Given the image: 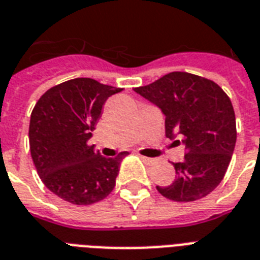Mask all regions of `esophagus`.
Instances as JSON below:
<instances>
[{
  "instance_id": "esophagus-1",
  "label": "esophagus",
  "mask_w": 260,
  "mask_h": 260,
  "mask_svg": "<svg viewBox=\"0 0 260 260\" xmlns=\"http://www.w3.org/2000/svg\"><path fill=\"white\" fill-rule=\"evenodd\" d=\"M142 158V160L146 165H148V166H154V165H156V159H152V158H147V156H140Z\"/></svg>"
}]
</instances>
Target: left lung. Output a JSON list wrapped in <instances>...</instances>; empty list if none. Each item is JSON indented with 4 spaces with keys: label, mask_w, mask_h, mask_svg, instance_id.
Segmentation results:
<instances>
[{
    "label": "left lung",
    "mask_w": 260,
    "mask_h": 260,
    "mask_svg": "<svg viewBox=\"0 0 260 260\" xmlns=\"http://www.w3.org/2000/svg\"><path fill=\"white\" fill-rule=\"evenodd\" d=\"M135 91L155 104L166 116V136L182 139L185 158L173 163L175 179L156 186L163 197L177 202L197 201L222 181L236 143V118L232 102L210 79L182 71L166 74Z\"/></svg>",
    "instance_id": "left-lung-1"
}]
</instances>
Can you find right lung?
<instances>
[{
  "label": "right lung",
  "instance_id": "obj_1",
  "mask_svg": "<svg viewBox=\"0 0 260 260\" xmlns=\"http://www.w3.org/2000/svg\"><path fill=\"white\" fill-rule=\"evenodd\" d=\"M122 89L75 78L51 87L36 102L29 122L30 156L48 190L74 205L106 198L116 185L122 158H104L87 140L102 106Z\"/></svg>",
  "mask_w": 260,
  "mask_h": 260
}]
</instances>
